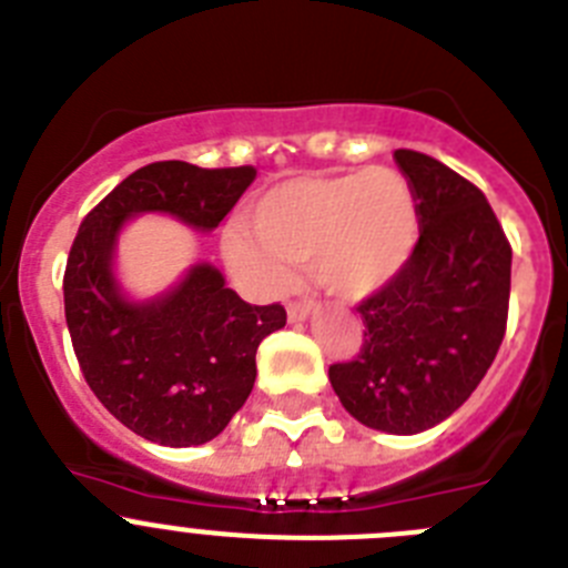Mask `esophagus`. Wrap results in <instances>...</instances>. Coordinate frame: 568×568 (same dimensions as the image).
Segmentation results:
<instances>
[{"label": "esophagus", "instance_id": "esophagus-1", "mask_svg": "<svg viewBox=\"0 0 568 568\" xmlns=\"http://www.w3.org/2000/svg\"><path fill=\"white\" fill-rule=\"evenodd\" d=\"M312 310H315V301H290L287 318L290 321H306V318H310Z\"/></svg>", "mask_w": 568, "mask_h": 568}]
</instances>
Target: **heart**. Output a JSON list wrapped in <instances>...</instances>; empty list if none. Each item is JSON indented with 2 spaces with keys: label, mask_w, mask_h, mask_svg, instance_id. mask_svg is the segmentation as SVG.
Here are the masks:
<instances>
[{
  "label": "heart",
  "mask_w": 568,
  "mask_h": 568,
  "mask_svg": "<svg viewBox=\"0 0 568 568\" xmlns=\"http://www.w3.org/2000/svg\"><path fill=\"white\" fill-rule=\"evenodd\" d=\"M247 227L222 239L227 264L262 293H281L293 264H312L332 295L363 301L403 273L419 242L414 185L392 165L293 176L264 191Z\"/></svg>",
  "instance_id": "obj_1"
}]
</instances>
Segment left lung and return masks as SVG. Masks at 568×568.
Instances as JSON below:
<instances>
[{
	"label": "left lung",
	"mask_w": 568,
	"mask_h": 568,
	"mask_svg": "<svg viewBox=\"0 0 568 568\" xmlns=\"http://www.w3.org/2000/svg\"><path fill=\"white\" fill-rule=\"evenodd\" d=\"M394 160L414 185L419 242L403 273L357 304L361 355L329 366V379L357 423L410 436L465 405L496 361L513 247L470 180L410 149Z\"/></svg>",
	"instance_id": "left-lung-1"
}]
</instances>
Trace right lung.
<instances>
[{
    "instance_id": "1",
    "label": "right lung",
    "mask_w": 568,
    "mask_h": 568,
    "mask_svg": "<svg viewBox=\"0 0 568 568\" xmlns=\"http://www.w3.org/2000/svg\"><path fill=\"white\" fill-rule=\"evenodd\" d=\"M253 180V165L163 160L129 174L78 227L64 270L72 348L103 408L143 439L191 447L220 436L253 392L258 343L287 312L242 301L211 264H194L165 295L129 301L112 273L118 233L149 211L213 231Z\"/></svg>"
}]
</instances>
